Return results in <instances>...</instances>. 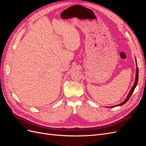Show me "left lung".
<instances>
[{
  "label": "left lung",
  "mask_w": 146,
  "mask_h": 146,
  "mask_svg": "<svg viewBox=\"0 0 146 146\" xmlns=\"http://www.w3.org/2000/svg\"><path fill=\"white\" fill-rule=\"evenodd\" d=\"M136 77H135V83H134V85L133 86H132L131 90L130 91L129 94H128L127 98L125 99V100L123 102L121 103L120 104H118V105H116L115 106H113V107H110L109 108H113V107H118V106H122L123 105V104H125L129 100L130 96H131L132 93H133V92L134 91L135 89L136 86H137V84H138V65H137V61H136Z\"/></svg>",
  "instance_id": "8db88e82"
}]
</instances>
